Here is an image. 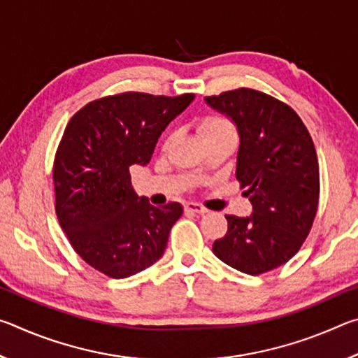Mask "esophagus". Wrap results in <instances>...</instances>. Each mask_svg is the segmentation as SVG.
I'll return each mask as SVG.
<instances>
[{"label":"esophagus","mask_w":358,"mask_h":358,"mask_svg":"<svg viewBox=\"0 0 358 358\" xmlns=\"http://www.w3.org/2000/svg\"><path fill=\"white\" fill-rule=\"evenodd\" d=\"M185 210L186 211H191V213H197V215H203V213H207V208H203L201 203H194V202H187L186 205H185Z\"/></svg>","instance_id":"34e87169"}]
</instances>
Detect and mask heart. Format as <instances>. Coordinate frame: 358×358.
Wrapping results in <instances>:
<instances>
[{
    "label": "heart",
    "instance_id": "1",
    "mask_svg": "<svg viewBox=\"0 0 358 358\" xmlns=\"http://www.w3.org/2000/svg\"><path fill=\"white\" fill-rule=\"evenodd\" d=\"M201 132L203 138H210L220 134H229V132L235 131L232 123L227 118L213 115V117H207L201 121Z\"/></svg>",
    "mask_w": 358,
    "mask_h": 358
}]
</instances>
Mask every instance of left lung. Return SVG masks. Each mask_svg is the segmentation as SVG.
<instances>
[{"label":"left lung","mask_w":358,"mask_h":358,"mask_svg":"<svg viewBox=\"0 0 358 358\" xmlns=\"http://www.w3.org/2000/svg\"><path fill=\"white\" fill-rule=\"evenodd\" d=\"M237 128L235 177L248 187L252 213L227 215L217 259L248 275L265 273L295 256L310 234L319 202V164L310 132L292 108L256 90L205 98Z\"/></svg>","instance_id":"left-lung-1"}]
</instances>
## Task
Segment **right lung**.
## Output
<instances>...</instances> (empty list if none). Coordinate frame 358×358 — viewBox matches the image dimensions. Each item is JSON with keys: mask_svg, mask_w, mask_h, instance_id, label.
<instances>
[{"mask_svg": "<svg viewBox=\"0 0 358 358\" xmlns=\"http://www.w3.org/2000/svg\"><path fill=\"white\" fill-rule=\"evenodd\" d=\"M192 101L194 94L107 96L66 126L53 166L57 216L76 252L101 273L128 278L164 254L183 207L138 197L129 169L148 164L162 131Z\"/></svg>", "mask_w": 358, "mask_h": 358, "instance_id": "right-lung-1", "label": "right lung"}]
</instances>
